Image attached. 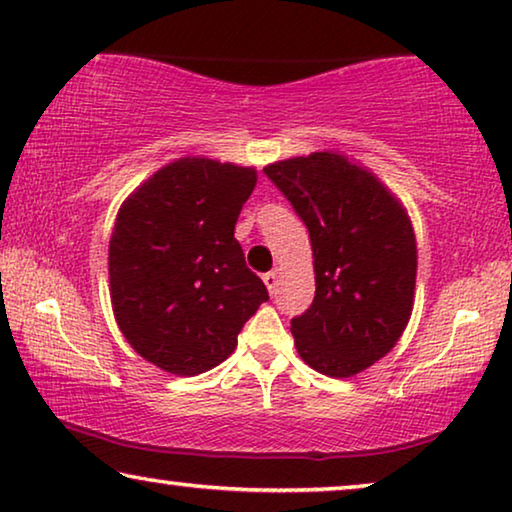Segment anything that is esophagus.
Returning <instances> with one entry per match:
<instances>
[{
  "label": "esophagus",
  "mask_w": 512,
  "mask_h": 512,
  "mask_svg": "<svg viewBox=\"0 0 512 512\" xmlns=\"http://www.w3.org/2000/svg\"><path fill=\"white\" fill-rule=\"evenodd\" d=\"M262 280H264V285H266V289H269L271 294L276 292V285H278V269H273V271H269V273H264Z\"/></svg>",
  "instance_id": "1"
}]
</instances>
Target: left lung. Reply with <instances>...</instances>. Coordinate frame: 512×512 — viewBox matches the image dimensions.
<instances>
[{"mask_svg": "<svg viewBox=\"0 0 512 512\" xmlns=\"http://www.w3.org/2000/svg\"><path fill=\"white\" fill-rule=\"evenodd\" d=\"M310 232L315 301L292 319L296 352L354 377L398 345L416 294V234L400 197L363 163L312 151L266 165Z\"/></svg>", "mask_w": 512, "mask_h": 512, "instance_id": "left-lung-1", "label": "left lung"}]
</instances>
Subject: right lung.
Segmentation results:
<instances>
[{"label": "right lung", "mask_w": 512, "mask_h": 512, "mask_svg": "<svg viewBox=\"0 0 512 512\" xmlns=\"http://www.w3.org/2000/svg\"><path fill=\"white\" fill-rule=\"evenodd\" d=\"M255 186V167L183 156L119 207L108 248L110 301L144 361L179 377L216 368L269 299L234 239Z\"/></svg>", "instance_id": "obj_1"}]
</instances>
